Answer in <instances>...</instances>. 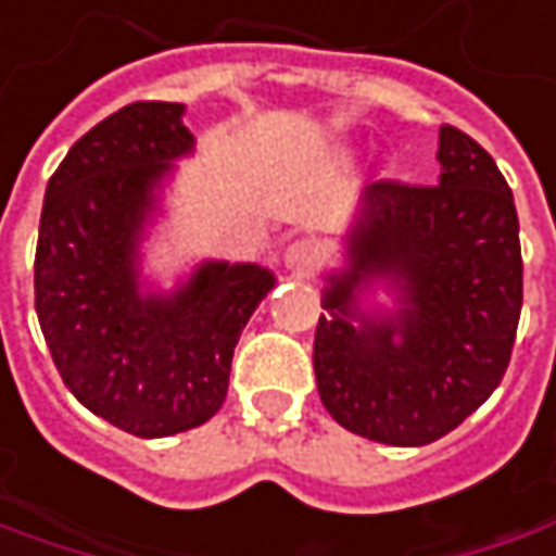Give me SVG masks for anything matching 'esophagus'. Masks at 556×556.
Masks as SVG:
<instances>
[{
  "instance_id": "1",
  "label": "esophagus",
  "mask_w": 556,
  "mask_h": 556,
  "mask_svg": "<svg viewBox=\"0 0 556 556\" xmlns=\"http://www.w3.org/2000/svg\"><path fill=\"white\" fill-rule=\"evenodd\" d=\"M282 264H286V270L289 274H295V277H307L311 270H314V264H317V245L314 242H307V239H299V242H292L286 254H282Z\"/></svg>"
}]
</instances>
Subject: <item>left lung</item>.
Instances as JSON below:
<instances>
[{
	"instance_id": "left-lung-1",
	"label": "left lung",
	"mask_w": 556,
	"mask_h": 556,
	"mask_svg": "<svg viewBox=\"0 0 556 556\" xmlns=\"http://www.w3.org/2000/svg\"><path fill=\"white\" fill-rule=\"evenodd\" d=\"M439 186L382 180L364 189L345 236V270L326 277L314 336L317 392L329 417L370 442L429 445L504 379L522 307L514 192L492 155L439 130ZM374 278L400 311H359Z\"/></svg>"
}]
</instances>
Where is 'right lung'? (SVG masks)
Masks as SVG:
<instances>
[{"label": "right lung", "instance_id": "add662e5", "mask_svg": "<svg viewBox=\"0 0 556 556\" xmlns=\"http://www.w3.org/2000/svg\"><path fill=\"white\" fill-rule=\"evenodd\" d=\"M180 102H134L80 136L46 186L39 329L64 386L111 426L164 439L227 399L232 349L274 274L202 261L174 292H139V242L174 161L192 152Z\"/></svg>", "mask_w": 556, "mask_h": 556}]
</instances>
